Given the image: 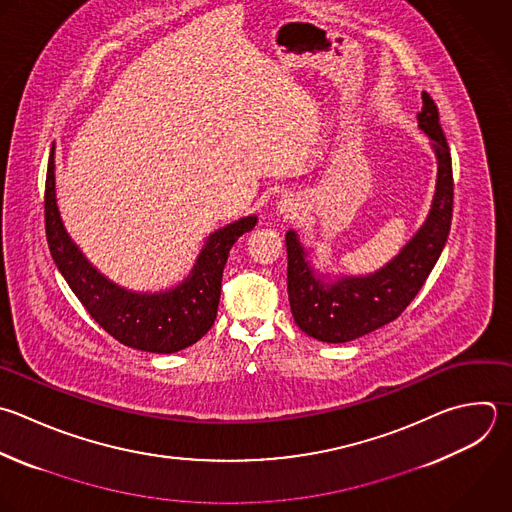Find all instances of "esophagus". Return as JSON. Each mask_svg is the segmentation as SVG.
Listing matches in <instances>:
<instances>
[{
    "instance_id": "obj_1",
    "label": "esophagus",
    "mask_w": 512,
    "mask_h": 512,
    "mask_svg": "<svg viewBox=\"0 0 512 512\" xmlns=\"http://www.w3.org/2000/svg\"><path fill=\"white\" fill-rule=\"evenodd\" d=\"M276 212L282 214L284 218L296 216V212H298V200H296L294 196H284V198H280V200L276 202Z\"/></svg>"
}]
</instances>
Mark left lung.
<instances>
[{
  "label": "left lung",
  "mask_w": 512,
  "mask_h": 512,
  "mask_svg": "<svg viewBox=\"0 0 512 512\" xmlns=\"http://www.w3.org/2000/svg\"><path fill=\"white\" fill-rule=\"evenodd\" d=\"M418 128L428 136L436 156L434 196L422 226L384 266L368 274L320 272L298 232H286L290 310L298 328L320 342H350L398 318L446 244L454 194L452 160L438 108L426 92H422Z\"/></svg>",
  "instance_id": "1"
}]
</instances>
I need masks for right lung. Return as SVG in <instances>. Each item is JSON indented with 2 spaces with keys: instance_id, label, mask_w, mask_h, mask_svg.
Instances as JSON below:
<instances>
[{
  "instance_id": "obj_1",
  "label": "right lung",
  "mask_w": 512,
  "mask_h": 512,
  "mask_svg": "<svg viewBox=\"0 0 512 512\" xmlns=\"http://www.w3.org/2000/svg\"><path fill=\"white\" fill-rule=\"evenodd\" d=\"M56 146L46 178V234L52 258L90 316L118 342L154 354H172L196 344L214 324L222 272L236 240L250 232V214L214 230L192 270L178 284L156 292L130 290L104 276L68 234L56 198Z\"/></svg>"
}]
</instances>
